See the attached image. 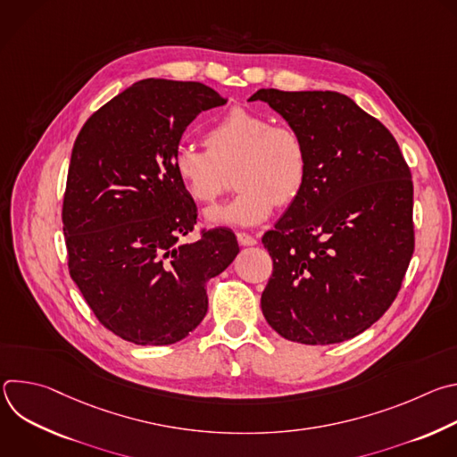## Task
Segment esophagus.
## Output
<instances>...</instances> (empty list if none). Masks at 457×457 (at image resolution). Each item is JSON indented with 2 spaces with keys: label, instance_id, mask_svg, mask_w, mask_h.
<instances>
[{
  "label": "esophagus",
  "instance_id": "esophagus-1",
  "mask_svg": "<svg viewBox=\"0 0 457 457\" xmlns=\"http://www.w3.org/2000/svg\"><path fill=\"white\" fill-rule=\"evenodd\" d=\"M237 240H238V244L240 245H254L258 240L253 237V235H249V233H244V231H240V233H237Z\"/></svg>",
  "mask_w": 457,
  "mask_h": 457
}]
</instances>
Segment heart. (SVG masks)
Here are the masks:
<instances>
[{"mask_svg":"<svg viewBox=\"0 0 457 457\" xmlns=\"http://www.w3.org/2000/svg\"><path fill=\"white\" fill-rule=\"evenodd\" d=\"M206 148L179 146L173 171L193 201L213 204L235 171L237 197L206 212L217 226H256L277 206H289L303 191L309 177L307 145L296 128L273 124V119L235 106L213 120L204 134Z\"/></svg>","mask_w":457,"mask_h":457,"instance_id":"b5f03b06","label":"heart"}]
</instances>
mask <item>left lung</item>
I'll return each instance as SVG.
<instances>
[{
  "label": "left lung",
  "mask_w": 457,
  "mask_h": 457,
  "mask_svg": "<svg viewBox=\"0 0 457 457\" xmlns=\"http://www.w3.org/2000/svg\"><path fill=\"white\" fill-rule=\"evenodd\" d=\"M302 134L309 177L262 237L273 275L260 298L286 340L329 345L369 329L395 302L414 253L412 179L393 134L338 92L260 88Z\"/></svg>",
  "instance_id": "left-lung-1"
}]
</instances>
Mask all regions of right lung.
<instances>
[{
    "instance_id": "obj_1",
    "label": "right lung",
    "mask_w": 457,
    "mask_h": 457,
    "mask_svg": "<svg viewBox=\"0 0 457 457\" xmlns=\"http://www.w3.org/2000/svg\"><path fill=\"white\" fill-rule=\"evenodd\" d=\"M222 104L203 83L143 79L101 106L74 143L62 199L71 277L126 342L186 338L208 312L206 282L238 254L222 228L180 242L197 206L171 166L187 124Z\"/></svg>"
}]
</instances>
